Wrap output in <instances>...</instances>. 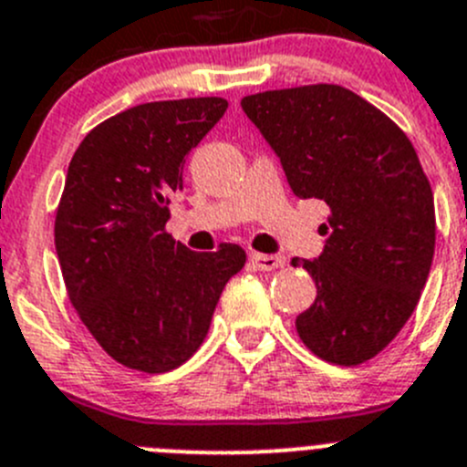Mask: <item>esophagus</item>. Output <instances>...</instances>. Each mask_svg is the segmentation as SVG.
Listing matches in <instances>:
<instances>
[{
  "label": "esophagus",
  "mask_w": 467,
  "mask_h": 467,
  "mask_svg": "<svg viewBox=\"0 0 467 467\" xmlns=\"http://www.w3.org/2000/svg\"><path fill=\"white\" fill-rule=\"evenodd\" d=\"M251 265L260 272H274V269H281L285 265V258L269 254H251Z\"/></svg>",
  "instance_id": "1"
}]
</instances>
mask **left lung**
Wrapping results in <instances>:
<instances>
[{
  "label": "left lung",
  "mask_w": 467,
  "mask_h": 467,
  "mask_svg": "<svg viewBox=\"0 0 467 467\" xmlns=\"http://www.w3.org/2000/svg\"><path fill=\"white\" fill-rule=\"evenodd\" d=\"M297 198L329 204L325 251L293 260L316 281L297 334L320 359L357 366L385 350L415 311L435 251L433 191L408 135L338 85L244 96Z\"/></svg>",
  "instance_id": "1"
}]
</instances>
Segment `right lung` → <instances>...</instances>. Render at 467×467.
I'll return each instance as SVG.
<instances>
[{"label": "right lung", "instance_id": "add662e5", "mask_svg": "<svg viewBox=\"0 0 467 467\" xmlns=\"http://www.w3.org/2000/svg\"><path fill=\"white\" fill-rule=\"evenodd\" d=\"M225 108L219 96L129 108L91 129L68 165L55 216L64 285L96 343L133 371L184 364L246 263L237 244L195 254L165 233L186 156Z\"/></svg>", "mask_w": 467, "mask_h": 467}]
</instances>
